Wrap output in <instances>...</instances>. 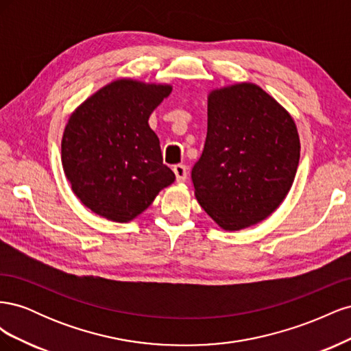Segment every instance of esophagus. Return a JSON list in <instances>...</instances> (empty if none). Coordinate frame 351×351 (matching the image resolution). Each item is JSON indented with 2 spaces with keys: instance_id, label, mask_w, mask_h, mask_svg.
<instances>
[{
  "instance_id": "obj_1",
  "label": "esophagus",
  "mask_w": 351,
  "mask_h": 351,
  "mask_svg": "<svg viewBox=\"0 0 351 351\" xmlns=\"http://www.w3.org/2000/svg\"><path fill=\"white\" fill-rule=\"evenodd\" d=\"M173 169H174V174H176V178H177L178 183L186 182V178H187V167L186 165L177 164V165H174Z\"/></svg>"
}]
</instances>
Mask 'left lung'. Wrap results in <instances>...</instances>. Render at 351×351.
Returning <instances> with one entry per match:
<instances>
[{"mask_svg": "<svg viewBox=\"0 0 351 351\" xmlns=\"http://www.w3.org/2000/svg\"><path fill=\"white\" fill-rule=\"evenodd\" d=\"M300 141L291 115L253 83L212 90L204 152L192 168L195 195L228 231L258 224L294 182Z\"/></svg>", "mask_w": 351, "mask_h": 351, "instance_id": "obj_1", "label": "left lung"}]
</instances>
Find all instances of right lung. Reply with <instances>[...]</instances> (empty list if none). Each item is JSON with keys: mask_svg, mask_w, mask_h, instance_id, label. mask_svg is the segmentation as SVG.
Here are the masks:
<instances>
[{"mask_svg": "<svg viewBox=\"0 0 351 351\" xmlns=\"http://www.w3.org/2000/svg\"><path fill=\"white\" fill-rule=\"evenodd\" d=\"M169 93V84L121 79L71 114L61 142L62 168L74 195L95 214L129 222L176 180L147 124Z\"/></svg>", "mask_w": 351, "mask_h": 351, "instance_id": "1", "label": "right lung"}]
</instances>
